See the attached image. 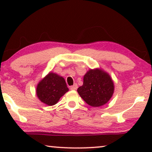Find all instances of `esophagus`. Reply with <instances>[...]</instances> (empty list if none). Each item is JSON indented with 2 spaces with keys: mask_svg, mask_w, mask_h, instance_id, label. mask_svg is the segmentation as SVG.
I'll return each instance as SVG.
<instances>
[{
  "mask_svg": "<svg viewBox=\"0 0 152 152\" xmlns=\"http://www.w3.org/2000/svg\"><path fill=\"white\" fill-rule=\"evenodd\" d=\"M77 87H78L77 84H74V85H72V86H71L70 87V90H73V91H75V90H77Z\"/></svg>",
  "mask_w": 152,
  "mask_h": 152,
  "instance_id": "obj_1",
  "label": "esophagus"
}]
</instances>
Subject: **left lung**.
I'll use <instances>...</instances> for the list:
<instances>
[{
  "instance_id": "left-lung-1",
  "label": "left lung",
  "mask_w": 152,
  "mask_h": 152,
  "mask_svg": "<svg viewBox=\"0 0 152 152\" xmlns=\"http://www.w3.org/2000/svg\"><path fill=\"white\" fill-rule=\"evenodd\" d=\"M80 97L93 107L104 105L114 93V83L108 72L100 68L88 70L82 86L77 88Z\"/></svg>"
}]
</instances>
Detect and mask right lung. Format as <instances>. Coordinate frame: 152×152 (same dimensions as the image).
<instances>
[{"label": "right lung", "mask_w": 152, "mask_h": 152, "mask_svg": "<svg viewBox=\"0 0 152 152\" xmlns=\"http://www.w3.org/2000/svg\"><path fill=\"white\" fill-rule=\"evenodd\" d=\"M68 90L63 77L55 72H50L38 83L36 93L41 102L53 106L56 104Z\"/></svg>", "instance_id": "add662e5"}]
</instances>
